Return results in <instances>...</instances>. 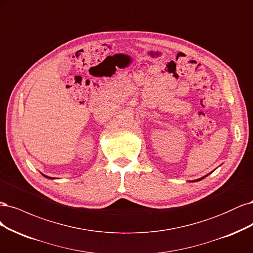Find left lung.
Masks as SVG:
<instances>
[{"instance_id": "left-lung-1", "label": "left lung", "mask_w": 253, "mask_h": 253, "mask_svg": "<svg viewBox=\"0 0 253 253\" xmlns=\"http://www.w3.org/2000/svg\"><path fill=\"white\" fill-rule=\"evenodd\" d=\"M205 176H207V175H205ZM205 176H204V177H205ZM204 177H201V178H199V180H195V181H193V182H198V181H201V180H203Z\"/></svg>"}]
</instances>
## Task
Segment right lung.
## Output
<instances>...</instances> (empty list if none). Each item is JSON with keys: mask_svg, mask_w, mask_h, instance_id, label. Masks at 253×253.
Masks as SVG:
<instances>
[{"mask_svg": "<svg viewBox=\"0 0 253 253\" xmlns=\"http://www.w3.org/2000/svg\"><path fill=\"white\" fill-rule=\"evenodd\" d=\"M44 176H46V175H44ZM46 177H48V178H51V177H49V176H46Z\"/></svg>", "mask_w": 253, "mask_h": 253, "instance_id": "1", "label": "right lung"}]
</instances>
